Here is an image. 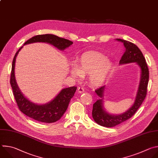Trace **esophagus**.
Here are the masks:
<instances>
[{
	"label": "esophagus",
	"mask_w": 158,
	"mask_h": 158,
	"mask_svg": "<svg viewBox=\"0 0 158 158\" xmlns=\"http://www.w3.org/2000/svg\"><path fill=\"white\" fill-rule=\"evenodd\" d=\"M77 91H78L79 93H82L85 92V90H84V89L83 87H78V89H77Z\"/></svg>",
	"instance_id": "34e87169"
}]
</instances>
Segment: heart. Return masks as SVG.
<instances>
[{"label": "heart", "instance_id": "obj_1", "mask_svg": "<svg viewBox=\"0 0 158 158\" xmlns=\"http://www.w3.org/2000/svg\"><path fill=\"white\" fill-rule=\"evenodd\" d=\"M77 64L71 69L72 76L77 80L88 74L89 82L94 86L103 84L109 77L113 65L102 54L91 51L82 54L77 59Z\"/></svg>", "mask_w": 158, "mask_h": 158}]
</instances>
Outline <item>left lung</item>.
<instances>
[{"label":"left lung","mask_w":158,"mask_h":158,"mask_svg":"<svg viewBox=\"0 0 158 158\" xmlns=\"http://www.w3.org/2000/svg\"><path fill=\"white\" fill-rule=\"evenodd\" d=\"M116 40L124 44L125 49V52L119 61V64L124 65L130 63H136L140 69V81L134 104L127 110L120 114H110L106 110L103 104L106 85L96 90L95 92L99 97V99L93 104V118L96 123L107 127H114L127 121L136 113L146 96L149 81L148 65L140 49L131 42L121 39H116Z\"/></svg>","instance_id":"obj_1"}]
</instances>
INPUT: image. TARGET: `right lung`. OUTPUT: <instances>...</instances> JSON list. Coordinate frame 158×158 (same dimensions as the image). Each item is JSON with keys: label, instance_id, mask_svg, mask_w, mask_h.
Instances as JSON below:
<instances>
[{"label": "right lung", "instance_id": "obj_1", "mask_svg": "<svg viewBox=\"0 0 158 158\" xmlns=\"http://www.w3.org/2000/svg\"><path fill=\"white\" fill-rule=\"evenodd\" d=\"M35 42L50 44L58 49L64 51L73 44L69 40L60 38L53 34L37 35L27 40L24 46ZM23 48L22 46L16 52L12 65L10 75V85L19 109L24 114L37 121L52 123L59 120L68 107L71 98L74 96L77 87L73 86L62 89L60 93L51 101L44 104H38L29 101L20 90L15 77V64L19 52Z\"/></svg>", "mask_w": 158, "mask_h": 158}]
</instances>
